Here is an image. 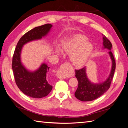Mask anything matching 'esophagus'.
Listing matches in <instances>:
<instances>
[{
	"instance_id": "34e87169",
	"label": "esophagus",
	"mask_w": 128,
	"mask_h": 128,
	"mask_svg": "<svg viewBox=\"0 0 128 128\" xmlns=\"http://www.w3.org/2000/svg\"><path fill=\"white\" fill-rule=\"evenodd\" d=\"M67 64H64L62 65H61V67H60V68L58 70V71H57L56 72V76L58 77V78H66V75H65V68L66 65H67Z\"/></svg>"
}]
</instances>
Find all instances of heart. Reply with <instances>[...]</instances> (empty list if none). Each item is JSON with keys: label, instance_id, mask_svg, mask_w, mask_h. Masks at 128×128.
I'll list each match as a JSON object with an SVG mask.
<instances>
[{"label": "heart", "instance_id": "b5f03b06", "mask_svg": "<svg viewBox=\"0 0 128 128\" xmlns=\"http://www.w3.org/2000/svg\"><path fill=\"white\" fill-rule=\"evenodd\" d=\"M62 49L68 54H71L70 60L77 67L82 66L86 63L94 50V46L88 42L87 37L83 34H77L64 44ZM56 53L61 56L62 51L56 48Z\"/></svg>", "mask_w": 128, "mask_h": 128}]
</instances>
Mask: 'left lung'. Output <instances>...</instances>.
<instances>
[{"label": "left lung", "instance_id": "obj_1", "mask_svg": "<svg viewBox=\"0 0 128 128\" xmlns=\"http://www.w3.org/2000/svg\"><path fill=\"white\" fill-rule=\"evenodd\" d=\"M103 48H107L110 51L108 54L112 60V69L109 76L104 81L100 83H92L88 80L86 72V67L76 70L75 76L78 80V88L75 93L77 99L82 102L92 101L104 94L110 86L115 70L116 64L113 53L111 51L112 45L110 40L105 36H103Z\"/></svg>", "mask_w": 128, "mask_h": 128}]
</instances>
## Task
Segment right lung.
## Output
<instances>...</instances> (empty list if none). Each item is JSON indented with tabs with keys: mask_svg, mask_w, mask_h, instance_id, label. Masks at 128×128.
<instances>
[{
	"mask_svg": "<svg viewBox=\"0 0 128 128\" xmlns=\"http://www.w3.org/2000/svg\"><path fill=\"white\" fill-rule=\"evenodd\" d=\"M52 27L51 24L37 26L26 33L18 42L12 60L14 78L18 87L26 96L34 98H41L48 96L52 86L48 82L46 73L48 72V65L42 63L37 70L32 72L23 65L21 54L23 46L28 42L39 40L46 36Z\"/></svg>",
	"mask_w": 128,
	"mask_h": 128,
	"instance_id": "add662e5",
	"label": "right lung"
}]
</instances>
